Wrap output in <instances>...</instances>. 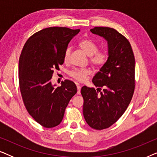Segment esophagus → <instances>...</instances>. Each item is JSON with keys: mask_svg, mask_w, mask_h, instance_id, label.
<instances>
[{"mask_svg": "<svg viewBox=\"0 0 157 157\" xmlns=\"http://www.w3.org/2000/svg\"><path fill=\"white\" fill-rule=\"evenodd\" d=\"M76 86H77V94H81V86L78 84V83H76Z\"/></svg>", "mask_w": 157, "mask_h": 157, "instance_id": "obj_1", "label": "esophagus"}]
</instances>
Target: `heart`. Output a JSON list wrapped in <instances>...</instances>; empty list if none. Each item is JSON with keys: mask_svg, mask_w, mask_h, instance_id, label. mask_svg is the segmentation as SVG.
Returning <instances> with one entry per match:
<instances>
[{"mask_svg": "<svg viewBox=\"0 0 157 157\" xmlns=\"http://www.w3.org/2000/svg\"><path fill=\"white\" fill-rule=\"evenodd\" d=\"M78 46L82 51L90 57V61L95 66H100L106 61V56L105 53L98 52V48L95 43L89 39H83L79 43ZM71 48L66 49L63 54V59L67 61L69 59ZM90 74V70L87 68H74L69 72V75L77 81H82L85 80L87 75Z\"/></svg>", "mask_w": 157, "mask_h": 157, "instance_id": "obj_1", "label": "heart"}]
</instances>
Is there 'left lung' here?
I'll list each match as a JSON object with an SVG mask.
<instances>
[{
	"mask_svg": "<svg viewBox=\"0 0 157 157\" xmlns=\"http://www.w3.org/2000/svg\"><path fill=\"white\" fill-rule=\"evenodd\" d=\"M90 31L107 41L108 59L92 80L98 89L81 88L83 113L89 126L101 130L113 125L130 104L135 87V59L129 41L117 30L95 27Z\"/></svg>",
	"mask_w": 157,
	"mask_h": 157,
	"instance_id": "1",
	"label": "left lung"
}]
</instances>
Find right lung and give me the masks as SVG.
<instances>
[{
    "instance_id": "add662e5",
    "label": "right lung",
    "mask_w": 157,
    "mask_h": 157,
    "mask_svg": "<svg viewBox=\"0 0 157 157\" xmlns=\"http://www.w3.org/2000/svg\"><path fill=\"white\" fill-rule=\"evenodd\" d=\"M80 31L66 27H50L31 36L21 52L18 64L19 85L28 112L46 128L59 125L71 98L77 92L71 81L61 86L51 83L53 70L64 62L71 40Z\"/></svg>"
}]
</instances>
